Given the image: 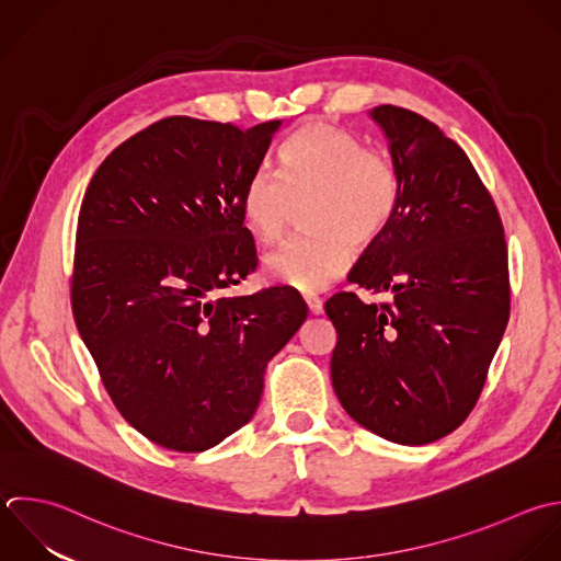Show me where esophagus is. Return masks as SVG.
<instances>
[{
  "label": "esophagus",
  "instance_id": "1",
  "mask_svg": "<svg viewBox=\"0 0 561 561\" xmlns=\"http://www.w3.org/2000/svg\"><path fill=\"white\" fill-rule=\"evenodd\" d=\"M304 301H306L310 314H321V312H323V301H321L319 297H314V295H304Z\"/></svg>",
  "mask_w": 561,
  "mask_h": 561
}]
</instances>
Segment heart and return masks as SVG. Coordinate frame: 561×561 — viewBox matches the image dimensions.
Here are the masks:
<instances>
[{
  "label": "heart",
  "mask_w": 561,
  "mask_h": 561,
  "mask_svg": "<svg viewBox=\"0 0 561 561\" xmlns=\"http://www.w3.org/2000/svg\"><path fill=\"white\" fill-rule=\"evenodd\" d=\"M310 236L286 242L266 257L273 282L314 293L339 279L380 238L400 201V172L387 152L365 148L345 128L308 122L279 152L277 172L257 170L242 192V216L257 242L284 238L293 201L310 198Z\"/></svg>",
  "instance_id": "heart-1"
}]
</instances>
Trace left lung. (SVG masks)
Instances as JSON below:
<instances>
[{
    "label": "left lung",
    "mask_w": 561,
    "mask_h": 561,
    "mask_svg": "<svg viewBox=\"0 0 561 561\" xmlns=\"http://www.w3.org/2000/svg\"><path fill=\"white\" fill-rule=\"evenodd\" d=\"M371 117L400 172L393 218L350 273L391 301L336 293L332 385L352 420L404 446L459 428L479 402L510 321L501 214L457 141L415 111L380 104Z\"/></svg>",
    "instance_id": "obj_1"
}]
</instances>
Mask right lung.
<instances>
[{
	"mask_svg": "<svg viewBox=\"0 0 561 561\" xmlns=\"http://www.w3.org/2000/svg\"><path fill=\"white\" fill-rule=\"evenodd\" d=\"M282 119L163 117L95 170L78 216L71 312L119 415L203 453L255 413L268 360L308 317L286 286L229 297L257 266L242 192Z\"/></svg>",
	"mask_w": 561,
	"mask_h": 561,
	"instance_id": "right-lung-1",
	"label": "right lung"
}]
</instances>
